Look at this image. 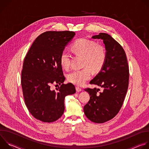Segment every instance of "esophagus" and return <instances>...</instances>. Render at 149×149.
Here are the masks:
<instances>
[{
	"label": "esophagus",
	"mask_w": 149,
	"mask_h": 149,
	"mask_svg": "<svg viewBox=\"0 0 149 149\" xmlns=\"http://www.w3.org/2000/svg\"><path fill=\"white\" fill-rule=\"evenodd\" d=\"M76 90L77 92H81L82 91V89L78 87H76Z\"/></svg>",
	"instance_id": "1"
}]
</instances>
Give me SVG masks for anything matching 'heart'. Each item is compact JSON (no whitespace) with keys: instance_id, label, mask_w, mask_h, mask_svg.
<instances>
[{"instance_id":"1","label":"heart","mask_w":149,"mask_h":149,"mask_svg":"<svg viewBox=\"0 0 149 149\" xmlns=\"http://www.w3.org/2000/svg\"><path fill=\"white\" fill-rule=\"evenodd\" d=\"M71 49L75 55L84 57L83 67L85 68L81 70L71 71L67 75V79L76 86H82L90 79V69L93 72H98L103 68L107 59V52L103 45L86 38L77 39L72 44ZM70 58L68 52H62L60 63L64 69L70 67Z\"/></svg>"}]
</instances>
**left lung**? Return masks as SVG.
Returning a JSON list of instances; mask_svg holds the SVG:
<instances>
[{"label":"left lung","instance_id":"8db88e82","mask_svg":"<svg viewBox=\"0 0 149 149\" xmlns=\"http://www.w3.org/2000/svg\"><path fill=\"white\" fill-rule=\"evenodd\" d=\"M101 39L107 52V59L100 72L90 84L103 88H88L85 91L90 95L84 106L86 117L95 123H103L113 118L121 109L129 86V70L125 51L121 45L110 35L100 33L92 36Z\"/></svg>","mask_w":149,"mask_h":149}]
</instances>
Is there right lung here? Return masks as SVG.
<instances>
[{"instance_id":"obj_1","label":"right lung","mask_w":149,"mask_h":149,"mask_svg":"<svg viewBox=\"0 0 149 149\" xmlns=\"http://www.w3.org/2000/svg\"><path fill=\"white\" fill-rule=\"evenodd\" d=\"M72 31H47L33 42L24 61L21 85L26 107L37 120L45 123L59 119L65 110L67 95L74 94L71 83L63 84L60 56L75 36ZM53 83L61 85L56 91H51Z\"/></svg>"}]
</instances>
